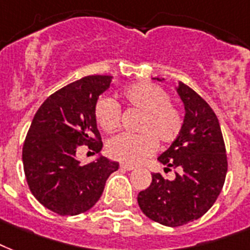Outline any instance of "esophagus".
<instances>
[{
  "label": "esophagus",
  "mask_w": 250,
  "mask_h": 250,
  "mask_svg": "<svg viewBox=\"0 0 250 250\" xmlns=\"http://www.w3.org/2000/svg\"><path fill=\"white\" fill-rule=\"evenodd\" d=\"M120 168H121V169H125V171H133V169H135L134 166H130V164H121Z\"/></svg>",
  "instance_id": "1"
}]
</instances>
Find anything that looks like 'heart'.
I'll list each match as a JSON object with an SVG mask.
<instances>
[{"mask_svg":"<svg viewBox=\"0 0 250 250\" xmlns=\"http://www.w3.org/2000/svg\"><path fill=\"white\" fill-rule=\"evenodd\" d=\"M127 107L141 112L137 134H121L108 142L111 158L126 164H139L154 154L158 141L162 145L173 142L183 129L181 112L171 103L167 91L154 83L142 82L127 86L121 92ZM95 119L107 133L117 130L121 121V109L109 96H100L95 104Z\"/></svg>","mask_w":250,"mask_h":250,"instance_id":"b5f03b06","label":"heart"}]
</instances>
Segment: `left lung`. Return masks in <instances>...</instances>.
I'll use <instances>...</instances> for the list:
<instances>
[{"instance_id": "1", "label": "left lung", "mask_w": 250, "mask_h": 250, "mask_svg": "<svg viewBox=\"0 0 250 250\" xmlns=\"http://www.w3.org/2000/svg\"><path fill=\"white\" fill-rule=\"evenodd\" d=\"M158 81L162 79L156 78ZM185 107L183 129L158 158L164 168H176L175 180L152 173L138 205L154 222L179 227L197 220L215 204L227 173V155L218 117L194 90L180 82L176 88Z\"/></svg>"}]
</instances>
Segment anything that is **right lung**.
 Wrapping results in <instances>:
<instances>
[{
  "mask_svg": "<svg viewBox=\"0 0 250 250\" xmlns=\"http://www.w3.org/2000/svg\"><path fill=\"white\" fill-rule=\"evenodd\" d=\"M112 77L88 75L52 94L36 112L23 143V168L31 193L59 215H78L102 197L105 181L119 163L99 156L82 166L79 146L100 152L95 104Z\"/></svg>",
  "mask_w": 250,
  "mask_h": 250,
  "instance_id": "add662e5",
  "label": "right lung"
}]
</instances>
